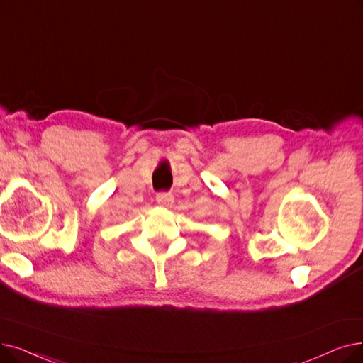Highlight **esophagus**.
<instances>
[{
    "label": "esophagus",
    "mask_w": 363,
    "mask_h": 363,
    "mask_svg": "<svg viewBox=\"0 0 363 363\" xmlns=\"http://www.w3.org/2000/svg\"><path fill=\"white\" fill-rule=\"evenodd\" d=\"M155 201L160 204V206H169L173 201V196L170 193H159L155 196Z\"/></svg>",
    "instance_id": "1"
}]
</instances>
